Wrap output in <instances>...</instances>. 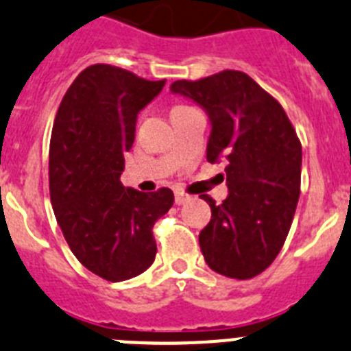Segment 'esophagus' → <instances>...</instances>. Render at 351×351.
I'll return each instance as SVG.
<instances>
[{
	"instance_id": "1",
	"label": "esophagus",
	"mask_w": 351,
	"mask_h": 351,
	"mask_svg": "<svg viewBox=\"0 0 351 351\" xmlns=\"http://www.w3.org/2000/svg\"><path fill=\"white\" fill-rule=\"evenodd\" d=\"M190 200V195L188 193H184V191H176V204H184V202H188Z\"/></svg>"
}]
</instances>
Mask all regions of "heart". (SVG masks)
<instances>
[{
	"label": "heart",
	"instance_id": "obj_1",
	"mask_svg": "<svg viewBox=\"0 0 351 351\" xmlns=\"http://www.w3.org/2000/svg\"><path fill=\"white\" fill-rule=\"evenodd\" d=\"M176 108H184V106H176ZM176 108H173V110H176Z\"/></svg>",
	"mask_w": 351,
	"mask_h": 351
}]
</instances>
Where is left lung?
Listing matches in <instances>:
<instances>
[{"instance_id": "obj_1", "label": "left lung", "mask_w": 351, "mask_h": 351, "mask_svg": "<svg viewBox=\"0 0 351 351\" xmlns=\"http://www.w3.org/2000/svg\"><path fill=\"white\" fill-rule=\"evenodd\" d=\"M170 90L208 112V161H227V199L217 204L202 195L211 208L199 234L202 256L220 275L256 277L275 261L291 229L300 197V138L277 99L241 71L179 80Z\"/></svg>"}]
</instances>
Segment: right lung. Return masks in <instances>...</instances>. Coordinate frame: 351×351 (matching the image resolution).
I'll return each instance as SVG.
<instances>
[{"instance_id":"right-lung-1","label":"right lung","mask_w":351,"mask_h":351,"mask_svg":"<svg viewBox=\"0 0 351 351\" xmlns=\"http://www.w3.org/2000/svg\"><path fill=\"white\" fill-rule=\"evenodd\" d=\"M165 85L121 67H86L65 92L49 143V195L76 259L110 282L143 274L154 263L152 227L173 204L170 188H124V152L136 117Z\"/></svg>"}]
</instances>
